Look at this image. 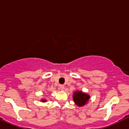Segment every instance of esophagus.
<instances>
[{"instance_id": "1", "label": "esophagus", "mask_w": 129, "mask_h": 129, "mask_svg": "<svg viewBox=\"0 0 129 129\" xmlns=\"http://www.w3.org/2000/svg\"><path fill=\"white\" fill-rule=\"evenodd\" d=\"M59 89L60 90H64V85H59Z\"/></svg>"}]
</instances>
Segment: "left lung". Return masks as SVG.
<instances>
[{"instance_id":"8db88e82","label":"left lung","mask_w":129,"mask_h":129,"mask_svg":"<svg viewBox=\"0 0 129 129\" xmlns=\"http://www.w3.org/2000/svg\"><path fill=\"white\" fill-rule=\"evenodd\" d=\"M73 101L79 107H82L88 103L90 98V95L81 90H76L73 93Z\"/></svg>"}]
</instances>
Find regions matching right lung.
<instances>
[{
  "label": "right lung",
  "mask_w": 129,
  "mask_h": 129,
  "mask_svg": "<svg viewBox=\"0 0 129 129\" xmlns=\"http://www.w3.org/2000/svg\"><path fill=\"white\" fill-rule=\"evenodd\" d=\"M41 101L42 102V103H45V102H47V100H45V99H42V100H41Z\"/></svg>",
  "instance_id": "obj_1"
}]
</instances>
